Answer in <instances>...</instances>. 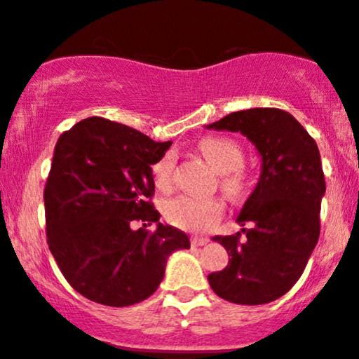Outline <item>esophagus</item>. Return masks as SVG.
Returning <instances> with one entry per match:
<instances>
[{"label":"esophagus","mask_w":359,"mask_h":359,"mask_svg":"<svg viewBox=\"0 0 359 359\" xmlns=\"http://www.w3.org/2000/svg\"><path fill=\"white\" fill-rule=\"evenodd\" d=\"M208 242H210V238H208V237H198V235L191 237V245L192 247H203V245H206Z\"/></svg>","instance_id":"34e87169"}]
</instances>
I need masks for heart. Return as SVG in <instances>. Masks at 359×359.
<instances>
[{"instance_id": "obj_1", "label": "heart", "mask_w": 359, "mask_h": 359, "mask_svg": "<svg viewBox=\"0 0 359 359\" xmlns=\"http://www.w3.org/2000/svg\"><path fill=\"white\" fill-rule=\"evenodd\" d=\"M199 149L216 170L224 173L223 187L230 194H240L243 189V177L240 173L243 165L242 148L228 137H204ZM175 158V151L170 149L153 161L151 175L156 187L168 189L172 186ZM224 204L219 198H196L186 194L170 199L163 208L168 223L189 231L208 230L222 218Z\"/></svg>"}]
</instances>
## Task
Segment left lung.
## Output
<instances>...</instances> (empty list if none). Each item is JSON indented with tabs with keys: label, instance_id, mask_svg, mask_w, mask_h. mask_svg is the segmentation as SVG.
<instances>
[{
	"label": "left lung",
	"instance_id": "8db88e82",
	"mask_svg": "<svg viewBox=\"0 0 359 359\" xmlns=\"http://www.w3.org/2000/svg\"><path fill=\"white\" fill-rule=\"evenodd\" d=\"M242 133L261 155V177L237 222L250 224L241 233L212 237L230 261L208 276L223 300L264 305L293 288L320 235V203L325 194L320 153L313 137L281 109H249L206 126Z\"/></svg>",
	"mask_w": 359,
	"mask_h": 359
}]
</instances>
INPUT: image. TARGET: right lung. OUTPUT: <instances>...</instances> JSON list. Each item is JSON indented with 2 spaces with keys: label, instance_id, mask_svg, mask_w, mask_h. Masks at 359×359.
I'll list each match as a JSON object with an SVG mask.
<instances>
[{
  "label": "right lung",
  "instance_id": "obj_1",
  "mask_svg": "<svg viewBox=\"0 0 359 359\" xmlns=\"http://www.w3.org/2000/svg\"><path fill=\"white\" fill-rule=\"evenodd\" d=\"M172 141L156 143L129 126L88 117L59 136L44 189L50 254L66 281L88 300L129 306L155 293L168 255L189 249L184 231L158 222L151 165ZM147 226V224H144Z\"/></svg>",
  "mask_w": 359,
  "mask_h": 359
}]
</instances>
